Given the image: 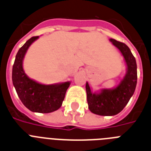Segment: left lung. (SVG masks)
<instances>
[{"label": "left lung", "instance_id": "8db88e82", "mask_svg": "<svg viewBox=\"0 0 151 151\" xmlns=\"http://www.w3.org/2000/svg\"><path fill=\"white\" fill-rule=\"evenodd\" d=\"M110 41L119 48L127 65V74L118 86L112 90L103 89L100 93H92L88 83H86L87 103L93 113L99 115H115L128 104L137 85V64L135 58L124 43L113 39Z\"/></svg>", "mask_w": 151, "mask_h": 151}]
</instances>
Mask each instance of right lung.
I'll use <instances>...</instances> for the list:
<instances>
[{
  "label": "right lung",
  "instance_id": "right-lung-1",
  "mask_svg": "<svg viewBox=\"0 0 151 151\" xmlns=\"http://www.w3.org/2000/svg\"><path fill=\"white\" fill-rule=\"evenodd\" d=\"M38 38L39 36L30 38L19 49L13 66L12 81L18 96L25 106L32 112L49 113L61 106L70 82L43 85L26 75L23 68V59L30 45Z\"/></svg>",
  "mask_w": 151,
  "mask_h": 151
}]
</instances>
